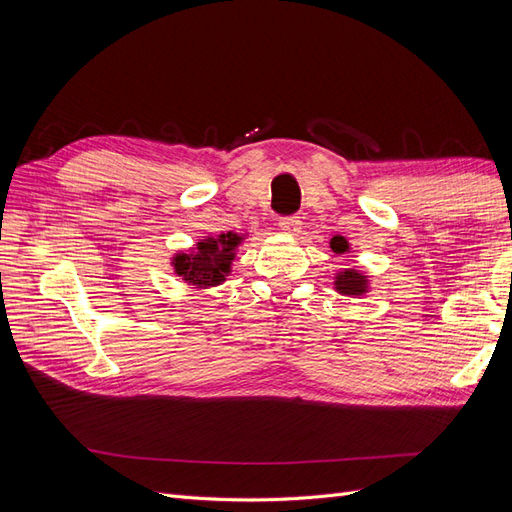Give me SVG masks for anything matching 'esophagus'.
<instances>
[{
  "label": "esophagus",
  "mask_w": 512,
  "mask_h": 512,
  "mask_svg": "<svg viewBox=\"0 0 512 512\" xmlns=\"http://www.w3.org/2000/svg\"><path fill=\"white\" fill-rule=\"evenodd\" d=\"M277 226H280V230L284 232V235L294 237V235H299L303 224H301L299 218H282L280 222H277Z\"/></svg>",
  "instance_id": "obj_1"
}]
</instances>
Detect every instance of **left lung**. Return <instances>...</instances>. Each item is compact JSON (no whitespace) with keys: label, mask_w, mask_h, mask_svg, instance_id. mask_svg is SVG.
Returning a JSON list of instances; mask_svg holds the SVG:
<instances>
[{"label":"left lung","mask_w":512,"mask_h":512,"mask_svg":"<svg viewBox=\"0 0 512 512\" xmlns=\"http://www.w3.org/2000/svg\"><path fill=\"white\" fill-rule=\"evenodd\" d=\"M329 243H331V250H333L335 254H348V252H350V243H348L346 237L335 235ZM369 284H371L369 275H365V273H361V271H356V269H342V271H337V273H335V282H333V286H335V290H337L339 294H346V297H352V299L365 297V294H367L369 288H371Z\"/></svg>","instance_id":"obj_1"}]
</instances>
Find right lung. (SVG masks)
I'll use <instances>...</instances> for the list:
<instances>
[{"label":"right lung","mask_w":512,"mask_h":512,"mask_svg":"<svg viewBox=\"0 0 512 512\" xmlns=\"http://www.w3.org/2000/svg\"><path fill=\"white\" fill-rule=\"evenodd\" d=\"M247 239V232L226 230L218 235L198 239L188 252H177L170 258L173 271L181 280L196 288L207 290L226 282L232 271V260L237 256V247Z\"/></svg>","instance_id":"right-lung-1"}]
</instances>
